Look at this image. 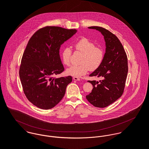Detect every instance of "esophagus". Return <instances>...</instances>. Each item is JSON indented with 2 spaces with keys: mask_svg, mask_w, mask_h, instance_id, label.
Instances as JSON below:
<instances>
[{
  "mask_svg": "<svg viewBox=\"0 0 149 149\" xmlns=\"http://www.w3.org/2000/svg\"><path fill=\"white\" fill-rule=\"evenodd\" d=\"M73 79L74 80H76V81H79V80H80V78H79V77H73Z\"/></svg>",
  "mask_w": 149,
  "mask_h": 149,
  "instance_id": "esophagus-1",
  "label": "esophagus"
}]
</instances>
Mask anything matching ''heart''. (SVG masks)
<instances>
[{"label": "heart", "instance_id": "1", "mask_svg": "<svg viewBox=\"0 0 149 149\" xmlns=\"http://www.w3.org/2000/svg\"><path fill=\"white\" fill-rule=\"evenodd\" d=\"M75 50L83 53L80 65H73L66 69V73L74 77H80L86 74L89 69L95 70L103 63L105 53L103 49L96 46L95 43L83 37L74 45ZM72 49L69 46L65 47L61 53L63 63L66 65L70 64Z\"/></svg>", "mask_w": 149, "mask_h": 149}]
</instances>
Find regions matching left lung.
I'll list each match as a JSON object with an SVG mask.
<instances>
[{
  "label": "left lung",
  "instance_id": "left-lung-1",
  "mask_svg": "<svg viewBox=\"0 0 149 149\" xmlns=\"http://www.w3.org/2000/svg\"><path fill=\"white\" fill-rule=\"evenodd\" d=\"M88 28L101 32L106 48L103 63L89 75L100 77L102 80L88 81L92 84L93 89L86 98L93 106L104 108L115 102L123 93L127 76V57L122 44L115 34L102 27Z\"/></svg>",
  "mask_w": 149,
  "mask_h": 149
}]
</instances>
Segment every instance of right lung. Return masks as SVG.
Listing matches in <instances>:
<instances>
[{"label":"right lung","instance_id":"1","mask_svg":"<svg viewBox=\"0 0 149 149\" xmlns=\"http://www.w3.org/2000/svg\"><path fill=\"white\" fill-rule=\"evenodd\" d=\"M76 32V29L46 26L37 30L29 40L19 73L24 93L33 105L49 109L63 98L72 77L56 79L53 76L64 70L59 54L61 45Z\"/></svg>","mask_w":149,"mask_h":149}]
</instances>
